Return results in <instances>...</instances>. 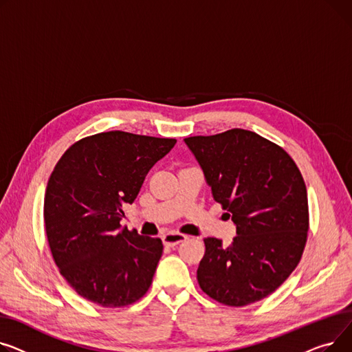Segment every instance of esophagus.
<instances>
[{"mask_svg": "<svg viewBox=\"0 0 352 352\" xmlns=\"http://www.w3.org/2000/svg\"><path fill=\"white\" fill-rule=\"evenodd\" d=\"M186 239H188V236H184L182 233H176V232H169L162 237L164 245H169V247H173V245L184 241Z\"/></svg>", "mask_w": 352, "mask_h": 352, "instance_id": "1", "label": "esophagus"}]
</instances>
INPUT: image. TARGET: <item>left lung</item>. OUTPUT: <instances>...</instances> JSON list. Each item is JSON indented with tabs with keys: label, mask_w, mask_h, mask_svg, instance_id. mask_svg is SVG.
<instances>
[{
	"label": "left lung",
	"mask_w": 352,
	"mask_h": 352,
	"mask_svg": "<svg viewBox=\"0 0 352 352\" xmlns=\"http://www.w3.org/2000/svg\"><path fill=\"white\" fill-rule=\"evenodd\" d=\"M184 143L237 233L227 247L204 239L199 285L226 305L256 302L276 292L301 260L308 232L304 179L284 149L252 131L192 136Z\"/></svg>",
	"instance_id": "8db88e82"
}]
</instances>
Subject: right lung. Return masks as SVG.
Masks as SVG:
<instances>
[{"label":"right lung","instance_id":"right-lung-1","mask_svg":"<svg viewBox=\"0 0 352 352\" xmlns=\"http://www.w3.org/2000/svg\"><path fill=\"white\" fill-rule=\"evenodd\" d=\"M175 144L112 131L80 139L58 160L45 192V232L59 273L80 297L113 308L149 290L163 244L122 227V204L135 201Z\"/></svg>","mask_w":352,"mask_h":352}]
</instances>
